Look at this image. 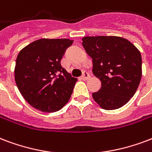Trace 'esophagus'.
Masks as SVG:
<instances>
[{
  "mask_svg": "<svg viewBox=\"0 0 152 152\" xmlns=\"http://www.w3.org/2000/svg\"><path fill=\"white\" fill-rule=\"evenodd\" d=\"M89 78H90V75H89L88 72H84V73H83V75L81 76V79L83 80H88Z\"/></svg>",
  "mask_w": 152,
  "mask_h": 152,
  "instance_id": "34e87169",
  "label": "esophagus"
}]
</instances>
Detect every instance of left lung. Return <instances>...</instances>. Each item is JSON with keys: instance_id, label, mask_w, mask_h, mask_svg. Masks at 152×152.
I'll use <instances>...</instances> for the list:
<instances>
[{"instance_id": "1", "label": "left lung", "mask_w": 152, "mask_h": 152, "mask_svg": "<svg viewBox=\"0 0 152 152\" xmlns=\"http://www.w3.org/2000/svg\"><path fill=\"white\" fill-rule=\"evenodd\" d=\"M82 45L101 81L92 97L105 110L123 107L134 96L142 76V57L135 45L120 37H84Z\"/></svg>"}]
</instances>
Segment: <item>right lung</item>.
Returning <instances> with one entry per match:
<instances>
[{"label":"right lung","instance_id":"add662e5","mask_svg":"<svg viewBox=\"0 0 152 152\" xmlns=\"http://www.w3.org/2000/svg\"><path fill=\"white\" fill-rule=\"evenodd\" d=\"M69 39H40L20 50L16 61L15 81L25 99L45 112L61 110L71 97L77 79L61 65Z\"/></svg>","mask_w":152,"mask_h":152}]
</instances>
